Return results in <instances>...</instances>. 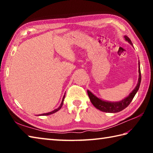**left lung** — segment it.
<instances>
[{"instance_id": "8db88e82", "label": "left lung", "mask_w": 153, "mask_h": 153, "mask_svg": "<svg viewBox=\"0 0 153 153\" xmlns=\"http://www.w3.org/2000/svg\"><path fill=\"white\" fill-rule=\"evenodd\" d=\"M125 39L129 42L131 45H132V42L130 40V39L128 37V36H124ZM139 64V79H138V82L137 86H136L135 88L131 92L128 97L126 98L125 99L123 100H121L120 102H106L104 100H102L99 99V98H97V97L92 94V93L90 92L89 90H88V97L90 98V100L92 105L94 106V107L97 108V109L103 111V112L106 113H117L120 112V111L123 110L124 108H126L130 104L131 100H133L134 96L136 95V92H138L139 89L140 85L141 82V72H140V63Z\"/></svg>"}]
</instances>
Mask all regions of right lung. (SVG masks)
Here are the masks:
<instances>
[{
	"instance_id": "obj_1",
	"label": "right lung",
	"mask_w": 153,
	"mask_h": 153,
	"mask_svg": "<svg viewBox=\"0 0 153 153\" xmlns=\"http://www.w3.org/2000/svg\"><path fill=\"white\" fill-rule=\"evenodd\" d=\"M64 98H65V96L63 97V100H62V102H61V105H60V107H59L58 108H56V109L54 110V111H51V112H49V113H44V114H42V115H51V114L55 113H56V111H59V109H60V108H61L62 105H63V100H64Z\"/></svg>"
}]
</instances>
